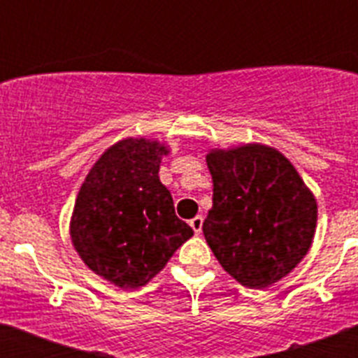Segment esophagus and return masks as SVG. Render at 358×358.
<instances>
[{
  "instance_id": "34e87169",
  "label": "esophagus",
  "mask_w": 358,
  "mask_h": 358,
  "mask_svg": "<svg viewBox=\"0 0 358 358\" xmlns=\"http://www.w3.org/2000/svg\"><path fill=\"white\" fill-rule=\"evenodd\" d=\"M202 222H204V218L201 217V215H199V217H195V218H192V220H189V226H192V229L195 231V233H201L202 231Z\"/></svg>"
}]
</instances>
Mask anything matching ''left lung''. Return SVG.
I'll return each mask as SVG.
<instances>
[{
	"mask_svg": "<svg viewBox=\"0 0 358 358\" xmlns=\"http://www.w3.org/2000/svg\"><path fill=\"white\" fill-rule=\"evenodd\" d=\"M213 206L202 224L218 264L238 283L265 289L308 252L317 202L276 148L243 145L211 150Z\"/></svg>",
	"mask_w": 358,
	"mask_h": 358,
	"instance_id": "1",
	"label": "left lung"
}]
</instances>
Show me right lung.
<instances>
[{"label":"right lung","instance_id":"add662e5","mask_svg":"<svg viewBox=\"0 0 358 358\" xmlns=\"http://www.w3.org/2000/svg\"><path fill=\"white\" fill-rule=\"evenodd\" d=\"M166 154L145 138L118 141L94 163L75 202L69 233L78 256L122 289L148 283L194 235L157 176Z\"/></svg>","mask_w":358,"mask_h":358}]
</instances>
